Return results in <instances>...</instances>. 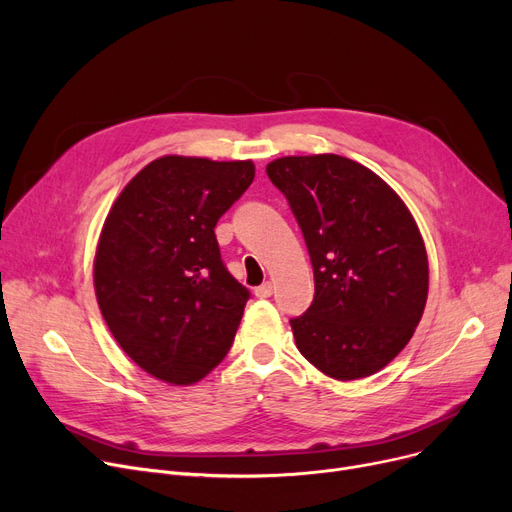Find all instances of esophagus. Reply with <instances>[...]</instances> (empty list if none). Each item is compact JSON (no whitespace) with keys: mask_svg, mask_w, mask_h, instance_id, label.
I'll return each mask as SVG.
<instances>
[{"mask_svg":"<svg viewBox=\"0 0 512 512\" xmlns=\"http://www.w3.org/2000/svg\"><path fill=\"white\" fill-rule=\"evenodd\" d=\"M272 292H274L272 282H263L261 286L255 288V297H259V299H270Z\"/></svg>","mask_w":512,"mask_h":512,"instance_id":"esophagus-1","label":"esophagus"}]
</instances>
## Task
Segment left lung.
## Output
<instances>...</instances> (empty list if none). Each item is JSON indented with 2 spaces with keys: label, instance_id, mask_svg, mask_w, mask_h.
<instances>
[{
  "label": "left lung",
  "instance_id": "left-lung-1",
  "mask_svg": "<svg viewBox=\"0 0 512 512\" xmlns=\"http://www.w3.org/2000/svg\"><path fill=\"white\" fill-rule=\"evenodd\" d=\"M299 222L313 265L311 307L290 319L301 355L334 380H361L411 340L429 270L407 205L342 155L280 157L265 168Z\"/></svg>",
  "mask_w": 512,
  "mask_h": 512
}]
</instances>
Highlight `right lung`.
Wrapping results in <instances>:
<instances>
[{
    "label": "right lung",
    "instance_id": "obj_1",
    "mask_svg": "<svg viewBox=\"0 0 512 512\" xmlns=\"http://www.w3.org/2000/svg\"><path fill=\"white\" fill-rule=\"evenodd\" d=\"M253 178V161L159 157L105 218L97 303L122 351L157 380L195 384L230 351L251 292L213 230Z\"/></svg>",
    "mask_w": 512,
    "mask_h": 512
}]
</instances>
